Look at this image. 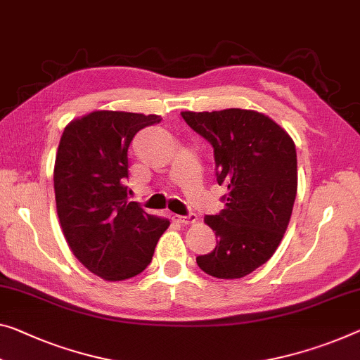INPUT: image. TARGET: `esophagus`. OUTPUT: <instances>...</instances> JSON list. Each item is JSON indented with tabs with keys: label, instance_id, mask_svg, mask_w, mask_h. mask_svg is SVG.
<instances>
[{
	"label": "esophagus",
	"instance_id": "esophagus-1",
	"mask_svg": "<svg viewBox=\"0 0 360 360\" xmlns=\"http://www.w3.org/2000/svg\"><path fill=\"white\" fill-rule=\"evenodd\" d=\"M172 219L175 220V222H179V224H185V225H188V224H195L196 220H198L196 214H188V215H174Z\"/></svg>",
	"mask_w": 360,
	"mask_h": 360
}]
</instances>
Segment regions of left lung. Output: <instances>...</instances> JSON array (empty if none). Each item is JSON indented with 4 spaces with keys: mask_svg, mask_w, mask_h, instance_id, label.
Instances as JSON below:
<instances>
[{
    "mask_svg": "<svg viewBox=\"0 0 360 360\" xmlns=\"http://www.w3.org/2000/svg\"><path fill=\"white\" fill-rule=\"evenodd\" d=\"M181 117L212 145L217 184L229 190L225 209L204 217L217 246L196 262L217 278H241L274 256L290 224L297 190L295 143L256 110H185Z\"/></svg>",
    "mask_w": 360,
    "mask_h": 360,
    "instance_id": "1",
    "label": "left lung"
}]
</instances>
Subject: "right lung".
I'll return each mask as SVG.
<instances>
[{
    "label": "right lung",
    "instance_id": "obj_1",
    "mask_svg": "<svg viewBox=\"0 0 360 360\" xmlns=\"http://www.w3.org/2000/svg\"><path fill=\"white\" fill-rule=\"evenodd\" d=\"M161 115L95 110L72 120L54 162V195L70 251L98 276L131 278L151 262L169 220L145 212L127 198L129 146Z\"/></svg>",
    "mask_w": 360,
    "mask_h": 360
}]
</instances>
